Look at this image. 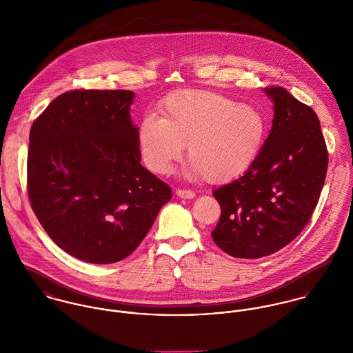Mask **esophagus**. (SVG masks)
I'll return each instance as SVG.
<instances>
[{
	"instance_id": "esophagus-1",
	"label": "esophagus",
	"mask_w": 353,
	"mask_h": 353,
	"mask_svg": "<svg viewBox=\"0 0 353 353\" xmlns=\"http://www.w3.org/2000/svg\"><path fill=\"white\" fill-rule=\"evenodd\" d=\"M176 196L178 197H181V199H188V200H190V199H194V196H196V193L193 192V190H189V189H176Z\"/></svg>"
}]
</instances>
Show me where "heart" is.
<instances>
[{"mask_svg":"<svg viewBox=\"0 0 353 353\" xmlns=\"http://www.w3.org/2000/svg\"><path fill=\"white\" fill-rule=\"evenodd\" d=\"M160 111L145 115L137 133L143 159L157 174L171 170L186 144L194 172L210 182L231 179L252 165L266 134L259 110L206 90L170 94Z\"/></svg>","mask_w":353,"mask_h":353,"instance_id":"b5f03b06","label":"heart"}]
</instances>
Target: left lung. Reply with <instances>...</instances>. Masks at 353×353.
<instances>
[{
  "mask_svg": "<svg viewBox=\"0 0 353 353\" xmlns=\"http://www.w3.org/2000/svg\"><path fill=\"white\" fill-rule=\"evenodd\" d=\"M274 103L269 137L243 176L214 189L221 214L214 243L235 258H261L291 243L319 200L329 154L315 111L283 87H268Z\"/></svg>",
  "mask_w": 353,
  "mask_h": 353,
  "instance_id": "obj_1",
  "label": "left lung"
}]
</instances>
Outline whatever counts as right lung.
<instances>
[{"label": "right lung", "instance_id": "add662e5", "mask_svg": "<svg viewBox=\"0 0 353 353\" xmlns=\"http://www.w3.org/2000/svg\"><path fill=\"white\" fill-rule=\"evenodd\" d=\"M134 94L73 90L34 121L27 190L39 223L63 252L112 263L145 238L171 188L141 165Z\"/></svg>", "mask_w": 353, "mask_h": 353}]
</instances>
